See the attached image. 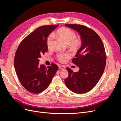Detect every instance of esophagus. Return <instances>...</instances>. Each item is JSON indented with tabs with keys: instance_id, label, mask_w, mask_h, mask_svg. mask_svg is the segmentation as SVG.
<instances>
[{
	"instance_id": "obj_1",
	"label": "esophagus",
	"mask_w": 121,
	"mask_h": 121,
	"mask_svg": "<svg viewBox=\"0 0 121 121\" xmlns=\"http://www.w3.org/2000/svg\"><path fill=\"white\" fill-rule=\"evenodd\" d=\"M58 68H59L60 69H65V67L64 65H59V66H58Z\"/></svg>"
}]
</instances>
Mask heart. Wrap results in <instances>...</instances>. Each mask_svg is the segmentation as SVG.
Returning a JSON list of instances; mask_svg holds the SVG:
<instances>
[{"mask_svg":"<svg viewBox=\"0 0 121 121\" xmlns=\"http://www.w3.org/2000/svg\"><path fill=\"white\" fill-rule=\"evenodd\" d=\"M58 36L67 44L72 48H77L80 46L81 41L79 39H76L75 33L71 29L67 28H63L58 30L55 33L49 35L47 40V45L48 48L52 46L54 36ZM58 60L60 62H65L71 57V54L68 53H59L57 55Z\"/></svg>","mask_w":121,"mask_h":121,"instance_id":"1","label":"heart"}]
</instances>
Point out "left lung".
Masks as SVG:
<instances>
[{
	"mask_svg": "<svg viewBox=\"0 0 121 121\" xmlns=\"http://www.w3.org/2000/svg\"><path fill=\"white\" fill-rule=\"evenodd\" d=\"M65 26L79 33L82 43L75 58L72 60L73 63L79 68V70L74 72L66 68L69 76L65 83L72 92L85 93L93 88L103 74L107 59L104 47L99 36L92 29L77 24Z\"/></svg>",
	"mask_w": 121,
	"mask_h": 121,
	"instance_id": "1",
	"label": "left lung"
}]
</instances>
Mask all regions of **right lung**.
<instances>
[{
  "mask_svg": "<svg viewBox=\"0 0 121 121\" xmlns=\"http://www.w3.org/2000/svg\"><path fill=\"white\" fill-rule=\"evenodd\" d=\"M58 25L43 26L23 40L16 51L14 66L22 86L29 92L41 93L49 85L58 69L52 64L47 68L39 65V58L47 52V37Z\"/></svg>",
  "mask_w": 121,
  "mask_h": 121,
  "instance_id": "obj_1",
  "label": "right lung"
}]
</instances>
